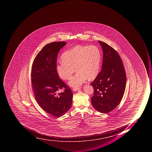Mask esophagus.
<instances>
[{
	"instance_id": "obj_1",
	"label": "esophagus",
	"mask_w": 152,
	"mask_h": 152,
	"mask_svg": "<svg viewBox=\"0 0 152 152\" xmlns=\"http://www.w3.org/2000/svg\"><path fill=\"white\" fill-rule=\"evenodd\" d=\"M80 88H81V87H74L72 90H73L74 91H77L78 90H79V89Z\"/></svg>"
}]
</instances>
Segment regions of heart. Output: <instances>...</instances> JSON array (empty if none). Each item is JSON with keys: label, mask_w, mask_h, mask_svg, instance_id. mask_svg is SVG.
Masks as SVG:
<instances>
[{"label": "heart", "mask_w": 152, "mask_h": 152, "mask_svg": "<svg viewBox=\"0 0 152 152\" xmlns=\"http://www.w3.org/2000/svg\"><path fill=\"white\" fill-rule=\"evenodd\" d=\"M62 61L56 65L59 77L68 80L75 69L77 73L68 83L70 86L78 87L87 78L93 79L99 73L100 66V51L96 45H77L63 53Z\"/></svg>", "instance_id": "b5f03b06"}]
</instances>
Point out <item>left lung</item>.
Returning <instances> with one entry per match:
<instances>
[{
    "mask_svg": "<svg viewBox=\"0 0 152 152\" xmlns=\"http://www.w3.org/2000/svg\"><path fill=\"white\" fill-rule=\"evenodd\" d=\"M103 52L101 72L90 85L93 86L91 103L94 109L107 114L115 109L122 100L126 89V71L117 52L104 42L98 41Z\"/></svg>",
    "mask_w": 152,
    "mask_h": 152,
    "instance_id": "8db88e82",
    "label": "left lung"
}]
</instances>
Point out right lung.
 Returning a JSON list of instances; mask_svg holds the SVG:
<instances>
[{
  "label": "right lung",
  "instance_id": "add662e5",
  "mask_svg": "<svg viewBox=\"0 0 152 152\" xmlns=\"http://www.w3.org/2000/svg\"><path fill=\"white\" fill-rule=\"evenodd\" d=\"M66 44L60 41L46 45L36 56L31 69L32 86L37 102L45 111L57 117L65 115L72 105L73 93L59 78L56 71L58 53ZM63 88L64 91L58 94Z\"/></svg>",
  "mask_w": 152,
  "mask_h": 152
}]
</instances>
